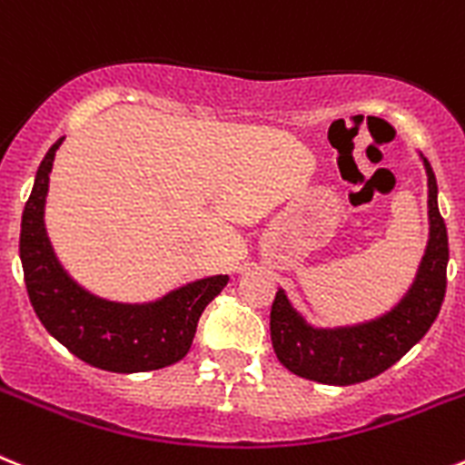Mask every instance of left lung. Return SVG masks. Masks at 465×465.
Masks as SVG:
<instances>
[{"mask_svg":"<svg viewBox=\"0 0 465 465\" xmlns=\"http://www.w3.org/2000/svg\"><path fill=\"white\" fill-rule=\"evenodd\" d=\"M424 165L429 174V246L412 289L401 300V305L371 323L316 331L295 314L283 291L274 295L270 338L277 359L293 375L332 386L372 380L398 363L433 326L445 300L450 244L445 221L438 212L435 174L426 158Z\"/></svg>","mask_w":465,"mask_h":465,"instance_id":"8db88e82","label":"left lung"}]
</instances>
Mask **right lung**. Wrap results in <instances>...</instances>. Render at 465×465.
<instances>
[{"instance_id":"right-lung-1","label":"right lung","mask_w":465,"mask_h":465,"mask_svg":"<svg viewBox=\"0 0 465 465\" xmlns=\"http://www.w3.org/2000/svg\"><path fill=\"white\" fill-rule=\"evenodd\" d=\"M63 139L41 160L20 223L25 286L39 322L74 356L100 371L146 372L182 361L204 307L225 289L230 277L200 279L151 305H118L79 289L55 261L44 230L48 174Z\"/></svg>"}]
</instances>
